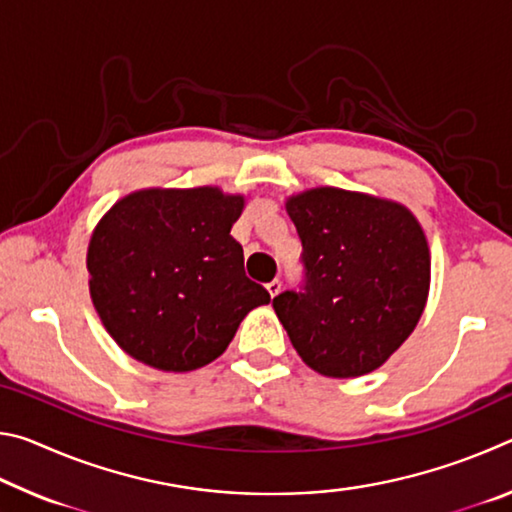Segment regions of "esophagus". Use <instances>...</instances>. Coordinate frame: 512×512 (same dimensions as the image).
<instances>
[{"instance_id":"34e87169","label":"esophagus","mask_w":512,"mask_h":512,"mask_svg":"<svg viewBox=\"0 0 512 512\" xmlns=\"http://www.w3.org/2000/svg\"><path fill=\"white\" fill-rule=\"evenodd\" d=\"M266 291L271 293V298H275L277 293L282 291V282H280V280H273V282H268V284H266Z\"/></svg>"}]
</instances>
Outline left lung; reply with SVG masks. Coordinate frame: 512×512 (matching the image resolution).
Instances as JSON below:
<instances>
[{
  "instance_id": "1",
  "label": "left lung",
  "mask_w": 512,
  "mask_h": 512,
  "mask_svg": "<svg viewBox=\"0 0 512 512\" xmlns=\"http://www.w3.org/2000/svg\"><path fill=\"white\" fill-rule=\"evenodd\" d=\"M302 241L305 291L273 309L318 375L352 379L391 359L429 298L427 235L409 207L363 192L314 187L284 201Z\"/></svg>"
}]
</instances>
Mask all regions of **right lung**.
I'll list each match as a JSON object with an SVG mask.
<instances>
[{
	"label": "right lung",
	"mask_w": 512,
	"mask_h": 512,
	"mask_svg": "<svg viewBox=\"0 0 512 512\" xmlns=\"http://www.w3.org/2000/svg\"><path fill=\"white\" fill-rule=\"evenodd\" d=\"M244 205L212 185L149 187L101 216L85 257L90 298L128 357L164 372L203 368L248 311L271 302L230 235Z\"/></svg>",
	"instance_id": "1"
}]
</instances>
